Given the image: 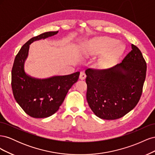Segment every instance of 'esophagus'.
Masks as SVG:
<instances>
[{"instance_id":"esophagus-1","label":"esophagus","mask_w":155,"mask_h":155,"mask_svg":"<svg viewBox=\"0 0 155 155\" xmlns=\"http://www.w3.org/2000/svg\"><path fill=\"white\" fill-rule=\"evenodd\" d=\"M86 78V75L83 72H81L80 75H79V79H81V80H84Z\"/></svg>"}]
</instances>
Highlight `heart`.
Listing matches in <instances>:
<instances>
[{
    "label": "heart",
    "instance_id": "heart-1",
    "mask_svg": "<svg viewBox=\"0 0 155 155\" xmlns=\"http://www.w3.org/2000/svg\"><path fill=\"white\" fill-rule=\"evenodd\" d=\"M118 41L110 37H104L98 40L96 48L98 51H105L111 50L103 59L104 65H110L115 63L122 54L124 48L123 45L118 44Z\"/></svg>",
    "mask_w": 155,
    "mask_h": 155
}]
</instances>
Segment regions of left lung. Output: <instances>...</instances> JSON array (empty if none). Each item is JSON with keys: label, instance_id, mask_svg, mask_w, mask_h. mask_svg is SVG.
Returning <instances> with one entry per match:
<instances>
[{"label": "left lung", "instance_id": "1", "mask_svg": "<svg viewBox=\"0 0 155 155\" xmlns=\"http://www.w3.org/2000/svg\"><path fill=\"white\" fill-rule=\"evenodd\" d=\"M121 63L104 70H86L87 100L99 118L118 119L133 110L141 97L147 65L134 45Z\"/></svg>", "mask_w": 155, "mask_h": 155}]
</instances>
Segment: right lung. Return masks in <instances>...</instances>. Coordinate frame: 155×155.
Returning <instances> with one entry per match:
<instances>
[{"label": "right lung", "instance_id": "obj_1", "mask_svg": "<svg viewBox=\"0 0 155 155\" xmlns=\"http://www.w3.org/2000/svg\"><path fill=\"white\" fill-rule=\"evenodd\" d=\"M48 31L32 37L22 46L14 60L12 70V88L17 104L27 114L35 118H47L55 113L69 89L78 80L79 72L67 76L37 79L26 74L25 63L30 45L57 34Z\"/></svg>", "mask_w": 155, "mask_h": 155}]
</instances>
